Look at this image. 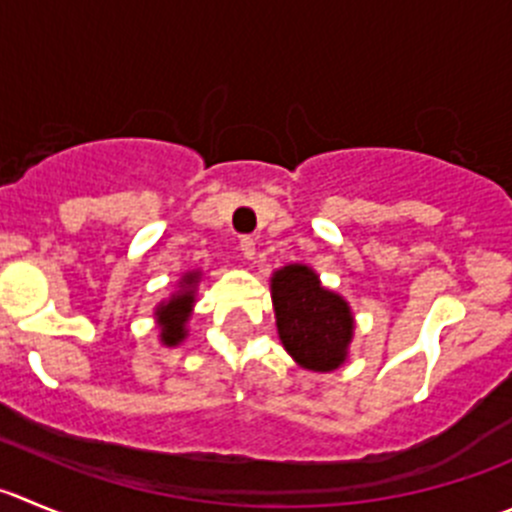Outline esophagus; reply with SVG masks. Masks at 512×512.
Masks as SVG:
<instances>
[{
	"instance_id": "34e87169",
	"label": "esophagus",
	"mask_w": 512,
	"mask_h": 512,
	"mask_svg": "<svg viewBox=\"0 0 512 512\" xmlns=\"http://www.w3.org/2000/svg\"><path fill=\"white\" fill-rule=\"evenodd\" d=\"M238 251H241L243 259H253V253H256V243H253L251 236H243L238 241Z\"/></svg>"
}]
</instances>
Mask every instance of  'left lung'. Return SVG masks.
<instances>
[{"mask_svg": "<svg viewBox=\"0 0 512 512\" xmlns=\"http://www.w3.org/2000/svg\"><path fill=\"white\" fill-rule=\"evenodd\" d=\"M271 291L286 352L314 372L337 369L354 329L347 301L326 291L314 271L299 264L276 271Z\"/></svg>", "mask_w": 512, "mask_h": 512, "instance_id": "obj_1", "label": "left lung"}]
</instances>
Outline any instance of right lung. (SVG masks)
<instances>
[{"instance_id": "right-lung-1", "label": "right lung", "mask_w": 512, "mask_h": 512, "mask_svg": "<svg viewBox=\"0 0 512 512\" xmlns=\"http://www.w3.org/2000/svg\"><path fill=\"white\" fill-rule=\"evenodd\" d=\"M196 281H198V274H188L186 279H183L186 291L178 296H173L168 304H163L158 309V319H160V324H163V334H160V337H163V342L168 344V347H173V344H178L180 339L186 337V329H183V324H186L188 311H191V304H193V291H188V289H191Z\"/></svg>"}]
</instances>
